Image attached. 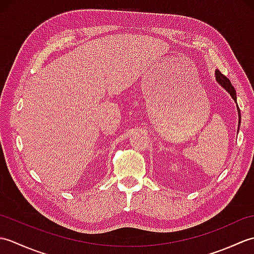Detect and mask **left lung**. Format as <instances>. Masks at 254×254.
I'll use <instances>...</instances> for the list:
<instances>
[{
	"mask_svg": "<svg viewBox=\"0 0 254 254\" xmlns=\"http://www.w3.org/2000/svg\"><path fill=\"white\" fill-rule=\"evenodd\" d=\"M215 77H216V80L217 82L223 86V87L228 91V93L230 94V96L233 97V99L237 102V95H236V90H235V88H234V86L231 85V83H230V80L225 76L224 74H222L220 73L218 69H216V72H215ZM237 109H238V116H239V126H240V119H241V117H240V109H239V107L237 106ZM238 130H239V127H238Z\"/></svg>",
	"mask_w": 254,
	"mask_h": 254,
	"instance_id": "obj_1",
	"label": "left lung"
}]
</instances>
